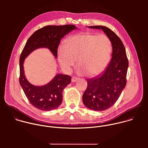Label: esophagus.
<instances>
[{
  "instance_id": "esophagus-1",
  "label": "esophagus",
  "mask_w": 148,
  "mask_h": 148,
  "mask_svg": "<svg viewBox=\"0 0 148 148\" xmlns=\"http://www.w3.org/2000/svg\"><path fill=\"white\" fill-rule=\"evenodd\" d=\"M78 79V78H77L76 77H73L71 78V81L74 82H76Z\"/></svg>"
}]
</instances>
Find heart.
I'll return each instance as SVG.
<instances>
[{"mask_svg":"<svg viewBox=\"0 0 148 148\" xmlns=\"http://www.w3.org/2000/svg\"><path fill=\"white\" fill-rule=\"evenodd\" d=\"M111 54V41L107 35L84 33L69 38L65 47H60L58 57L64 69L70 70L77 60L81 73L94 77L106 69Z\"/></svg>","mask_w":148,"mask_h":148,"instance_id":"heart-1","label":"heart"}]
</instances>
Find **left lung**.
Masks as SVG:
<instances>
[{
  "label": "left lung",
  "instance_id": "obj_1",
  "mask_svg": "<svg viewBox=\"0 0 148 148\" xmlns=\"http://www.w3.org/2000/svg\"><path fill=\"white\" fill-rule=\"evenodd\" d=\"M88 27L101 29L110 38L112 46L108 66L99 75L87 79V87L82 95L86 107L94 111H104L115 104L126 86L128 60L123 43L112 30L103 26Z\"/></svg>",
  "mask_w": 148,
  "mask_h": 148
}]
</instances>
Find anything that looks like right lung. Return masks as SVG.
Wrapping results in <instances>:
<instances>
[{
    "label": "right lung",
    "mask_w": 148,
    "mask_h": 148,
    "mask_svg": "<svg viewBox=\"0 0 148 148\" xmlns=\"http://www.w3.org/2000/svg\"><path fill=\"white\" fill-rule=\"evenodd\" d=\"M75 29H77L75 26L71 25H49L42 27L36 30L29 37L20 54V84L30 103L40 110L50 111L60 106L62 100V91L70 84L71 77L59 74L45 86L41 87L33 86L25 75L23 70L25 59L33 50L40 47L48 48L56 58L61 38Z\"/></svg>",
    "instance_id": "right-lung-1"
}]
</instances>
